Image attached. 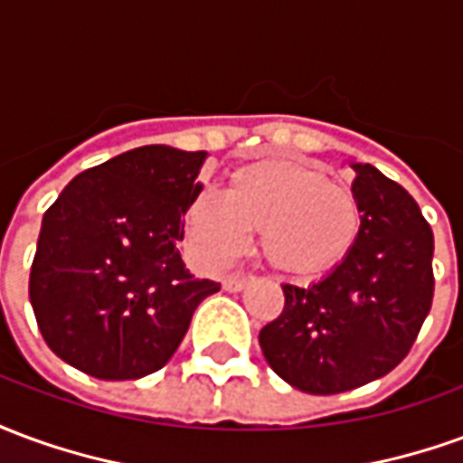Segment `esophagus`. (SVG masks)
<instances>
[{
	"instance_id": "1",
	"label": "esophagus",
	"mask_w": 463,
	"mask_h": 463,
	"mask_svg": "<svg viewBox=\"0 0 463 463\" xmlns=\"http://www.w3.org/2000/svg\"><path fill=\"white\" fill-rule=\"evenodd\" d=\"M248 282H250V278H245V275H242V278H225V280H222V290L241 292Z\"/></svg>"
}]
</instances>
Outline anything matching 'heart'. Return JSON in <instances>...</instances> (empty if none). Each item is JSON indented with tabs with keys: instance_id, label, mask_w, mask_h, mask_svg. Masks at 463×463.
<instances>
[{
	"instance_id": "heart-1",
	"label": "heart",
	"mask_w": 463,
	"mask_h": 463,
	"mask_svg": "<svg viewBox=\"0 0 463 463\" xmlns=\"http://www.w3.org/2000/svg\"><path fill=\"white\" fill-rule=\"evenodd\" d=\"M260 231V252L292 280H317L347 260L362 232L354 193L312 165L255 161L231 173L225 198L201 193L185 213L193 255L225 268Z\"/></svg>"
}]
</instances>
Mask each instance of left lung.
Listing matches in <instances>:
<instances>
[{"label": "left lung", "instance_id": "obj_1", "mask_svg": "<svg viewBox=\"0 0 463 463\" xmlns=\"http://www.w3.org/2000/svg\"><path fill=\"white\" fill-rule=\"evenodd\" d=\"M362 232L337 270L310 288L282 285L280 317L260 330L275 374L307 394H340L407 357L434 298V232L399 183L352 163Z\"/></svg>", "mask_w": 463, "mask_h": 463}]
</instances>
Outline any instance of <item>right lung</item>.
Returning a JSON list of instances; mask_svg holds the SVG:
<instances>
[{
  "label": "right lung",
  "instance_id": "add662e5",
  "mask_svg": "<svg viewBox=\"0 0 463 463\" xmlns=\"http://www.w3.org/2000/svg\"><path fill=\"white\" fill-rule=\"evenodd\" d=\"M205 151L141 146L79 173L44 213L29 300L56 357L96 379L161 369L221 290L185 270L183 215Z\"/></svg>",
  "mask_w": 463,
  "mask_h": 463
}]
</instances>
